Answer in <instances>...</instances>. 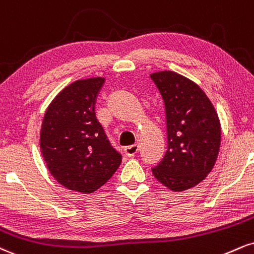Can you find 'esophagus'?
<instances>
[{"mask_svg": "<svg viewBox=\"0 0 254 254\" xmlns=\"http://www.w3.org/2000/svg\"><path fill=\"white\" fill-rule=\"evenodd\" d=\"M137 151H138V145H137V144L125 146V148H124V152H125V155H127V157L135 156V155L137 154Z\"/></svg>", "mask_w": 254, "mask_h": 254, "instance_id": "1", "label": "esophagus"}]
</instances>
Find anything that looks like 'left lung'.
<instances>
[{
  "label": "left lung",
  "instance_id": "1",
  "mask_svg": "<svg viewBox=\"0 0 254 254\" xmlns=\"http://www.w3.org/2000/svg\"><path fill=\"white\" fill-rule=\"evenodd\" d=\"M166 109L168 149L151 168L158 182L174 191L189 189L214 167L221 139L218 114L195 82L172 71L150 74Z\"/></svg>",
  "mask_w": 254,
  "mask_h": 254
}]
</instances>
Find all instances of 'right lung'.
<instances>
[{
  "mask_svg": "<svg viewBox=\"0 0 254 254\" xmlns=\"http://www.w3.org/2000/svg\"><path fill=\"white\" fill-rule=\"evenodd\" d=\"M104 81L84 79L64 88L48 106L40 131L42 157L52 176L84 194L105 185L122 162L94 112Z\"/></svg>",
  "mask_w": 254,
  "mask_h": 254,
  "instance_id": "right-lung-1",
  "label": "right lung"
}]
</instances>
